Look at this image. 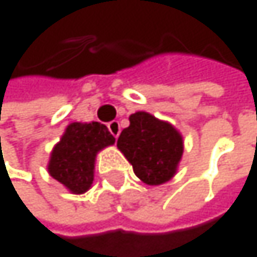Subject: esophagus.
I'll return each mask as SVG.
<instances>
[{"label":"esophagus","mask_w":257,"mask_h":257,"mask_svg":"<svg viewBox=\"0 0 257 257\" xmlns=\"http://www.w3.org/2000/svg\"><path fill=\"white\" fill-rule=\"evenodd\" d=\"M107 128H109V132L112 133V136L116 139L118 136H119V133H121V127H119V122L118 121H110L109 124H107Z\"/></svg>","instance_id":"34e87169"}]
</instances>
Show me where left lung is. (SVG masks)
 <instances>
[{
	"instance_id": "8db88e82",
	"label": "left lung",
	"mask_w": 257,
	"mask_h": 257,
	"mask_svg": "<svg viewBox=\"0 0 257 257\" xmlns=\"http://www.w3.org/2000/svg\"><path fill=\"white\" fill-rule=\"evenodd\" d=\"M116 145L132 164L135 174L147 185L168 182L176 174L183 154L180 133L147 112L130 115V125L121 132Z\"/></svg>"
}]
</instances>
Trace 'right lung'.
Masks as SVG:
<instances>
[{
  "mask_svg": "<svg viewBox=\"0 0 257 257\" xmlns=\"http://www.w3.org/2000/svg\"><path fill=\"white\" fill-rule=\"evenodd\" d=\"M113 142L115 138L101 122L69 124L51 153L48 165L51 177L74 194L86 192L93 182L95 156Z\"/></svg>",
  "mask_w": 257,
  "mask_h": 257,
  "instance_id": "obj_1",
  "label": "right lung"
}]
</instances>
